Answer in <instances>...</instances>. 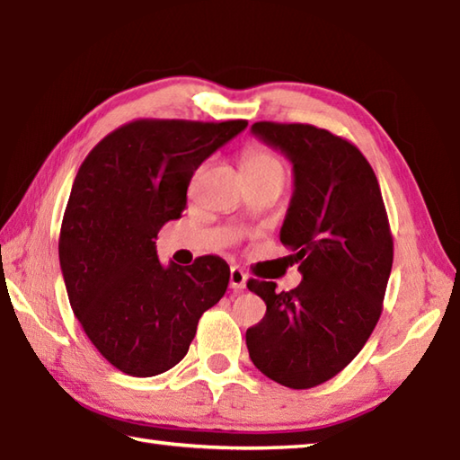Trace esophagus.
<instances>
[{
  "mask_svg": "<svg viewBox=\"0 0 460 460\" xmlns=\"http://www.w3.org/2000/svg\"><path fill=\"white\" fill-rule=\"evenodd\" d=\"M247 282V276L241 271L239 268H231V274H229V286L231 290H243Z\"/></svg>",
  "mask_w": 460,
  "mask_h": 460,
  "instance_id": "obj_1",
  "label": "esophagus"
}]
</instances>
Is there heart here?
I'll list each match as a JSON object with an SVG mask.
<instances>
[{"mask_svg": "<svg viewBox=\"0 0 460 460\" xmlns=\"http://www.w3.org/2000/svg\"><path fill=\"white\" fill-rule=\"evenodd\" d=\"M241 168H243V174L247 172H274L284 176L286 168L282 158L276 152H271L270 147L263 146H252L247 147L241 155Z\"/></svg>", "mask_w": 460, "mask_h": 460, "instance_id": "b5f03b06", "label": "heart"}]
</instances>
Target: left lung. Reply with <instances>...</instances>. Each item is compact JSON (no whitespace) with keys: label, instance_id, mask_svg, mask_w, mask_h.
Returning <instances> with one entry per match:
<instances>
[{"label":"left lung","instance_id":"1","mask_svg":"<svg viewBox=\"0 0 460 460\" xmlns=\"http://www.w3.org/2000/svg\"><path fill=\"white\" fill-rule=\"evenodd\" d=\"M252 134L292 162L294 194L279 241L302 282L276 292L249 279L266 316L247 329L255 367L290 389L321 385L351 363L384 308L394 263L377 176L347 139L308 123L258 121Z\"/></svg>","mask_w":460,"mask_h":460}]
</instances>
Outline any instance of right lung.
<instances>
[{"mask_svg": "<svg viewBox=\"0 0 460 460\" xmlns=\"http://www.w3.org/2000/svg\"><path fill=\"white\" fill-rule=\"evenodd\" d=\"M245 119H136L105 136L76 172L58 258L75 316L105 359L134 377L174 367L199 318L223 298L227 261L164 268L155 239L186 207L190 178Z\"/></svg>", "mask_w": 460, "mask_h": 460, "instance_id": "add662e5", "label": "right lung"}]
</instances>
